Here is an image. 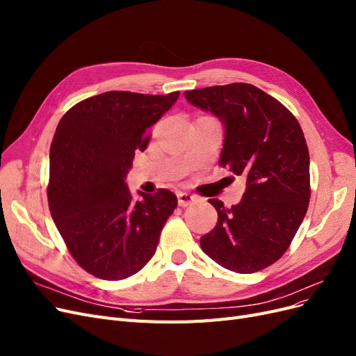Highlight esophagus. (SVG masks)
<instances>
[{
	"label": "esophagus",
	"mask_w": 356,
	"mask_h": 356,
	"mask_svg": "<svg viewBox=\"0 0 356 356\" xmlns=\"http://www.w3.org/2000/svg\"><path fill=\"white\" fill-rule=\"evenodd\" d=\"M177 200H179V205H180V207L192 205V204L196 201V198H195L193 195L186 193V192H179V193H177Z\"/></svg>",
	"instance_id": "34e87169"
}]
</instances>
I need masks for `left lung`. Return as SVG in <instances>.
Masks as SVG:
<instances>
[{"instance_id": "1", "label": "left lung", "mask_w": 356, "mask_h": 356, "mask_svg": "<svg viewBox=\"0 0 356 356\" xmlns=\"http://www.w3.org/2000/svg\"><path fill=\"white\" fill-rule=\"evenodd\" d=\"M186 99L225 124L218 164L243 176L239 204L209 200L216 227L201 238L202 251L230 271L251 274L274 264L291 246L309 196V152L296 117L249 83L185 92Z\"/></svg>"}]
</instances>
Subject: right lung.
Masks as SVG:
<instances>
[{"label": "right lung", "mask_w": 356, "mask_h": 356, "mask_svg": "<svg viewBox=\"0 0 356 356\" xmlns=\"http://www.w3.org/2000/svg\"><path fill=\"white\" fill-rule=\"evenodd\" d=\"M179 95L104 92L73 105L57 126L49 211L74 261L98 279L123 280L147 266L177 207L167 189L135 201L124 179L135 152L148 147V129Z\"/></svg>", "instance_id": "obj_1"}]
</instances>
